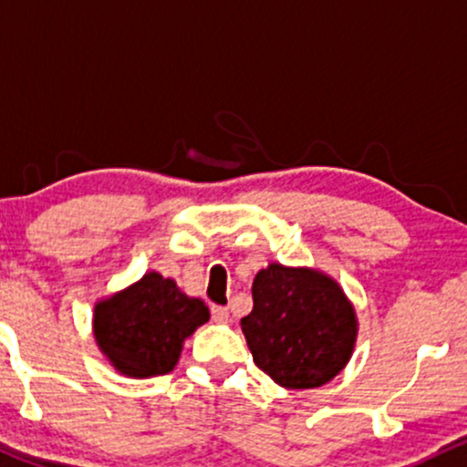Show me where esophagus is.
Instances as JSON below:
<instances>
[{"instance_id":"34e87169","label":"esophagus","mask_w":467,"mask_h":467,"mask_svg":"<svg viewBox=\"0 0 467 467\" xmlns=\"http://www.w3.org/2000/svg\"><path fill=\"white\" fill-rule=\"evenodd\" d=\"M211 314H213V320H215V323L226 325L228 320H230V312H228V307H222V305H213Z\"/></svg>"}]
</instances>
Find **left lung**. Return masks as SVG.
<instances>
[{
	"instance_id": "8db88e82",
	"label": "left lung",
	"mask_w": 467,
	"mask_h": 467,
	"mask_svg": "<svg viewBox=\"0 0 467 467\" xmlns=\"http://www.w3.org/2000/svg\"><path fill=\"white\" fill-rule=\"evenodd\" d=\"M252 312L241 331L252 360L285 389H316L349 362L356 309L331 276L270 264L252 283Z\"/></svg>"
}]
</instances>
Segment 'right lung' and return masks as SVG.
<instances>
[{"label":"right lung","instance_id":"add662e5","mask_svg":"<svg viewBox=\"0 0 467 467\" xmlns=\"http://www.w3.org/2000/svg\"><path fill=\"white\" fill-rule=\"evenodd\" d=\"M211 312L200 298L186 296L173 278L147 272L94 307V337L118 373L130 378L166 375L182 347Z\"/></svg>","mask_w":467,"mask_h":467}]
</instances>
